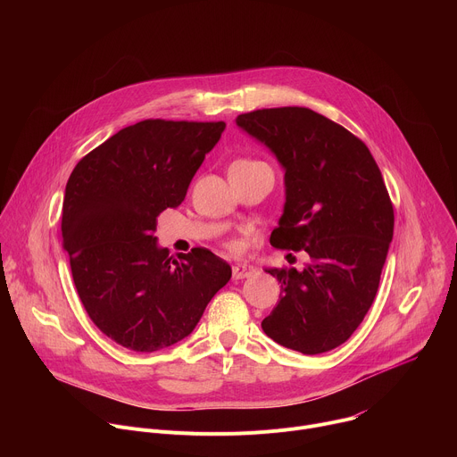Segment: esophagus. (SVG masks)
Wrapping results in <instances>:
<instances>
[{
    "label": "esophagus",
    "instance_id": "esophagus-1",
    "mask_svg": "<svg viewBox=\"0 0 457 457\" xmlns=\"http://www.w3.org/2000/svg\"><path fill=\"white\" fill-rule=\"evenodd\" d=\"M256 273V270L249 264H237L233 266V280H242V278H249Z\"/></svg>",
    "mask_w": 457,
    "mask_h": 457
}]
</instances>
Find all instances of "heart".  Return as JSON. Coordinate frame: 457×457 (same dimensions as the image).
<instances>
[{"mask_svg":"<svg viewBox=\"0 0 457 457\" xmlns=\"http://www.w3.org/2000/svg\"><path fill=\"white\" fill-rule=\"evenodd\" d=\"M249 162H254V161H237L235 164H249Z\"/></svg>","mask_w":457,"mask_h":457,"instance_id":"heart-1","label":"heart"}]
</instances>
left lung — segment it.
Returning <instances> with one entry per match:
<instances>
[{"label": "left lung", "mask_w": 457, "mask_h": 457, "mask_svg": "<svg viewBox=\"0 0 457 457\" xmlns=\"http://www.w3.org/2000/svg\"><path fill=\"white\" fill-rule=\"evenodd\" d=\"M237 126L284 168L286 204L271 245L305 251L309 264L266 270L280 300L264 333L302 354L328 353L351 338L374 302L395 210L369 148L349 129L309 108H264Z\"/></svg>", "instance_id": "1"}]
</instances>
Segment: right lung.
<instances>
[{"mask_svg":"<svg viewBox=\"0 0 457 457\" xmlns=\"http://www.w3.org/2000/svg\"><path fill=\"white\" fill-rule=\"evenodd\" d=\"M226 122L146 119L126 126L74 168L62 201V247L99 331L136 351L166 349L195 329L231 268L206 247L179 253L154 237L177 208Z\"/></svg>","mask_w":457,"mask_h":457,"instance_id":"1","label":"right lung"}]
</instances>
